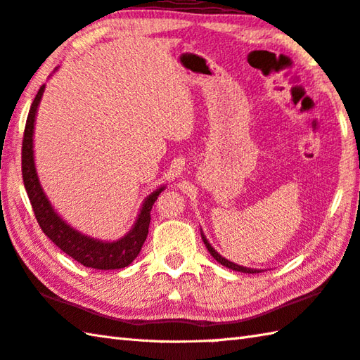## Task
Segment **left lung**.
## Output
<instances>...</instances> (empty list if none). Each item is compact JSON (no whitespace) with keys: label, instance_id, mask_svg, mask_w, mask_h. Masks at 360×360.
Here are the masks:
<instances>
[{"label":"left lung","instance_id":"obj_1","mask_svg":"<svg viewBox=\"0 0 360 360\" xmlns=\"http://www.w3.org/2000/svg\"><path fill=\"white\" fill-rule=\"evenodd\" d=\"M201 239H202V243H205V245H206V248H207V252L211 253L212 257H214V259H217V263H220L221 266L228 267V269H233V271H238V272H245V274L263 272L261 269H252V267H244V266H239V264H236V263H231V261H228L226 258L221 257V255L215 252V248H214L211 244H209V240L206 239L205 234H202V231H201Z\"/></svg>","mask_w":360,"mask_h":360}]
</instances>
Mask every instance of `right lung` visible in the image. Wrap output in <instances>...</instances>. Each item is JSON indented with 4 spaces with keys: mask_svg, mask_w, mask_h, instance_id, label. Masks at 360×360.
Segmentation results:
<instances>
[{
    "mask_svg": "<svg viewBox=\"0 0 360 360\" xmlns=\"http://www.w3.org/2000/svg\"><path fill=\"white\" fill-rule=\"evenodd\" d=\"M45 84L37 91L34 101L31 103L28 120H26L23 145H22V174L23 184L28 193L32 211L37 219L39 226L42 228L45 236L51 239V243L56 244L61 250L74 258L78 263L93 267V269L110 271L121 269L129 266L139 257L143 244H145L149 221H151V209L154 201L158 200L162 191H165V186L159 187L151 195H148L143 201L139 217H136L134 226L130 231L117 240H101L91 238L88 234H83L74 226L66 224L58 212L51 206L47 195L39 182L36 165H34V151H32V135H34V121L39 102L42 99Z\"/></svg>",
    "mask_w": 360,
    "mask_h": 360,
    "instance_id": "1",
    "label": "right lung"
}]
</instances>
